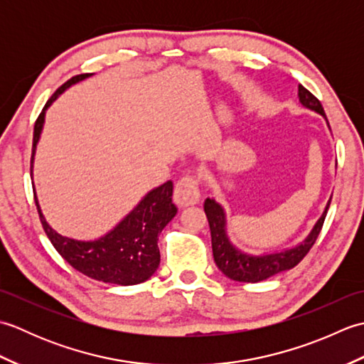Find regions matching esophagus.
<instances>
[{
    "label": "esophagus",
    "mask_w": 364,
    "mask_h": 364,
    "mask_svg": "<svg viewBox=\"0 0 364 364\" xmlns=\"http://www.w3.org/2000/svg\"><path fill=\"white\" fill-rule=\"evenodd\" d=\"M200 200V189L198 183L194 176H183L180 181L176 183L173 189V202L178 206H192L198 203Z\"/></svg>",
    "instance_id": "34e87169"
}]
</instances>
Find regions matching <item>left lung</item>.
Listing matches in <instances>:
<instances>
[{"label":"left lung","instance_id":"8db88e82","mask_svg":"<svg viewBox=\"0 0 364 364\" xmlns=\"http://www.w3.org/2000/svg\"><path fill=\"white\" fill-rule=\"evenodd\" d=\"M299 102L301 106L306 107V109L322 115L330 129L328 120L326 117V112H323L321 102L313 94H310L304 86H299ZM330 200L322 215L318 219V222L314 223V227L311 228V231L308 233L304 241H300L297 245L288 247V249L283 250L255 255L241 250L237 245L231 242V239L228 236L225 208H223V205H220L215 198L208 197L205 200V213L208 222H210L213 257L215 266L219 267L223 275L241 283H258L297 266L299 262L304 259L305 255L310 252L313 244L316 242V239H318L321 233V228L323 225V220H326V215L330 206Z\"/></svg>","mask_w":364,"mask_h":364}]
</instances>
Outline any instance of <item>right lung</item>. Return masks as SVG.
Here are the masks:
<instances>
[{
  "label": "right lung",
  "mask_w": 364,
  "mask_h": 364,
  "mask_svg": "<svg viewBox=\"0 0 364 364\" xmlns=\"http://www.w3.org/2000/svg\"><path fill=\"white\" fill-rule=\"evenodd\" d=\"M90 76H94V73L73 76L46 102L34 127L31 178H33L34 156L43 131L46 111L68 87L90 78ZM172 181H166L161 186L153 188L139 200V203L125 218L97 239H75L60 235L46 222L41 205H38L36 186L34 198L46 236L68 264L98 282L133 286L149 280L159 267L161 255L158 249V236L176 214V206L172 202Z\"/></svg>",
  "instance_id": "add662e5"
}]
</instances>
